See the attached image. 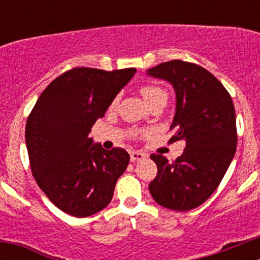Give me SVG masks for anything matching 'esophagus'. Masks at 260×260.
Instances as JSON below:
<instances>
[{
    "label": "esophagus",
    "instance_id": "1",
    "mask_svg": "<svg viewBox=\"0 0 260 260\" xmlns=\"http://www.w3.org/2000/svg\"><path fill=\"white\" fill-rule=\"evenodd\" d=\"M146 157L143 152H139V151H132L130 152V158H132V161H139V160H143Z\"/></svg>",
    "mask_w": 260,
    "mask_h": 260
}]
</instances>
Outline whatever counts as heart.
Returning a JSON list of instances; mask_svg holds the SVG:
<instances>
[{
	"mask_svg": "<svg viewBox=\"0 0 260 260\" xmlns=\"http://www.w3.org/2000/svg\"><path fill=\"white\" fill-rule=\"evenodd\" d=\"M141 93L143 95V98L146 99V102L153 107L155 104L160 102H165L167 103V99H168V92L165 91L162 87L157 86V84H143L141 86ZM118 103V96L113 99V102L110 103V108H114ZM133 135H138L139 132L138 130H133L132 132Z\"/></svg>",
	"mask_w": 260,
	"mask_h": 260,
	"instance_id": "b5f03b06",
	"label": "heart"
}]
</instances>
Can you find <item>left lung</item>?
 <instances>
[{
  "label": "left lung",
  "mask_w": 260,
  "mask_h": 260,
  "mask_svg": "<svg viewBox=\"0 0 260 260\" xmlns=\"http://www.w3.org/2000/svg\"><path fill=\"white\" fill-rule=\"evenodd\" d=\"M148 75L173 84L176 114L169 143L186 142L181 156L169 161L152 153L157 174L150 192L169 210L189 211L210 198L228 171L237 147L236 110L219 79L192 62L173 59L148 70Z\"/></svg>",
  "instance_id": "left-lung-1"
}]
</instances>
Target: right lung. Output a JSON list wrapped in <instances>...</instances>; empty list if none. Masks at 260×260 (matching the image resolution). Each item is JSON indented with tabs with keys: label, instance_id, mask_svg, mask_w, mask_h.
I'll list each match as a JSON object with an SVG mask.
<instances>
[{
	"label": "right lung",
	"instance_id": "right-lung-1",
	"mask_svg": "<svg viewBox=\"0 0 260 260\" xmlns=\"http://www.w3.org/2000/svg\"><path fill=\"white\" fill-rule=\"evenodd\" d=\"M135 69L74 68L41 92L26 123L32 176L56 207L87 217L110 203L130 156L123 148L104 150L88 138Z\"/></svg>",
	"mask_w": 260,
	"mask_h": 260
}]
</instances>
